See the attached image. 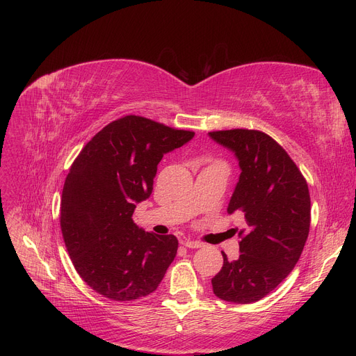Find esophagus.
Instances as JSON below:
<instances>
[{"label":"esophagus","instance_id":"esophagus-1","mask_svg":"<svg viewBox=\"0 0 356 356\" xmlns=\"http://www.w3.org/2000/svg\"><path fill=\"white\" fill-rule=\"evenodd\" d=\"M181 244H183L184 247H188V248H202V247H203L202 242H199V241H191V239L181 241Z\"/></svg>","mask_w":356,"mask_h":356}]
</instances>
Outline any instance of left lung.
<instances>
[{
    "label": "left lung",
    "mask_w": 356,
    "mask_h": 356,
    "mask_svg": "<svg viewBox=\"0 0 356 356\" xmlns=\"http://www.w3.org/2000/svg\"><path fill=\"white\" fill-rule=\"evenodd\" d=\"M209 137L227 147L241 175L228 213L242 212L248 228L241 231L239 258L212 278L216 297L248 305L270 294L297 264L310 228L307 183L286 149L257 129L212 131Z\"/></svg>",
    "instance_id": "1"
}]
</instances>
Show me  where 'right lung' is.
Returning a JSON list of instances; mask_svg holds the SVG:
<instances>
[{
    "instance_id": "add662e5",
    "label": "right lung",
    "mask_w": 356,
    "mask_h": 356,
    "mask_svg": "<svg viewBox=\"0 0 356 356\" xmlns=\"http://www.w3.org/2000/svg\"><path fill=\"white\" fill-rule=\"evenodd\" d=\"M193 136L127 115L104 127L73 161L62 192L60 228L74 268L92 290L129 302L161 283L179 241L145 232L133 213L152 195L163 156Z\"/></svg>"
}]
</instances>
